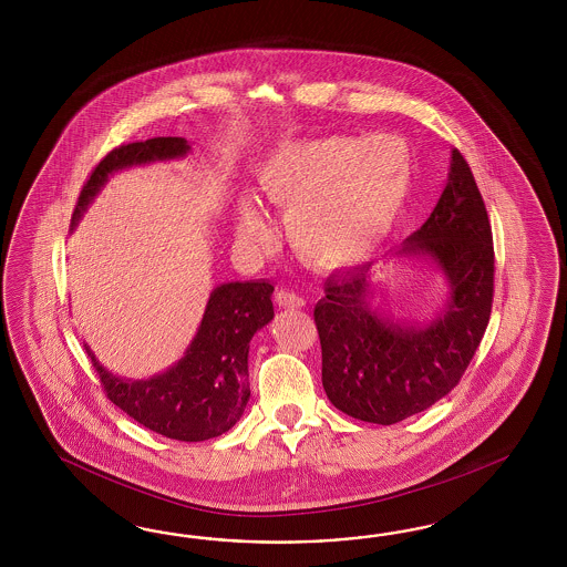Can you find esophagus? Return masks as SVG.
<instances>
[{"label": "esophagus", "instance_id": "34e87169", "mask_svg": "<svg viewBox=\"0 0 567 567\" xmlns=\"http://www.w3.org/2000/svg\"><path fill=\"white\" fill-rule=\"evenodd\" d=\"M275 301L278 308L285 309H301L303 306H306V301H303V297H301V295L287 291V289H280V291H276Z\"/></svg>", "mask_w": 567, "mask_h": 567}]
</instances>
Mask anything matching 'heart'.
Instances as JSON below:
<instances>
[{"label": "heart", "mask_w": 567, "mask_h": 567, "mask_svg": "<svg viewBox=\"0 0 567 567\" xmlns=\"http://www.w3.org/2000/svg\"><path fill=\"white\" fill-rule=\"evenodd\" d=\"M413 178L412 152L393 137L289 141L259 166L261 187L287 212L295 251L322 270L358 268L377 254L412 202ZM270 235L258 204L243 197L237 206L240 243L256 245Z\"/></svg>", "instance_id": "1"}]
</instances>
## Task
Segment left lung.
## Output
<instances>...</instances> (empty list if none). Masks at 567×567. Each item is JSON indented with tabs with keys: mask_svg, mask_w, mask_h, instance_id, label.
<instances>
[{
	"mask_svg": "<svg viewBox=\"0 0 567 567\" xmlns=\"http://www.w3.org/2000/svg\"><path fill=\"white\" fill-rule=\"evenodd\" d=\"M389 259H417L445 278L443 306L399 320L374 303L372 264L328 276L313 320L322 344V384L341 412L396 424L429 410L464 377L493 306V233L464 155L451 152L446 187L429 220Z\"/></svg>",
	"mask_w": 567,
	"mask_h": 567,
	"instance_id": "obj_1",
	"label": "left lung"
}]
</instances>
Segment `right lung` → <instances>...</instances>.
<instances>
[{"instance_id":"right-lung-1","label":"right lung","mask_w":567,"mask_h":567,"mask_svg":"<svg viewBox=\"0 0 567 567\" xmlns=\"http://www.w3.org/2000/svg\"><path fill=\"white\" fill-rule=\"evenodd\" d=\"M183 137H155L121 145L103 157L81 190L72 230L116 172L185 157ZM275 285L270 280L224 282L209 292L204 318L183 358L154 377H118L110 372L85 343L93 368L114 405L157 434L199 443L233 429L249 401V343L275 318Z\"/></svg>"}]
</instances>
